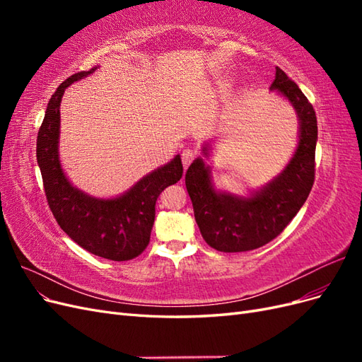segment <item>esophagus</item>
<instances>
[{
    "label": "esophagus",
    "instance_id": "34e87169",
    "mask_svg": "<svg viewBox=\"0 0 362 362\" xmlns=\"http://www.w3.org/2000/svg\"><path fill=\"white\" fill-rule=\"evenodd\" d=\"M194 158V152L192 149H184L182 151V164H184V169H187L190 166V163Z\"/></svg>",
    "mask_w": 362,
    "mask_h": 362
}]
</instances>
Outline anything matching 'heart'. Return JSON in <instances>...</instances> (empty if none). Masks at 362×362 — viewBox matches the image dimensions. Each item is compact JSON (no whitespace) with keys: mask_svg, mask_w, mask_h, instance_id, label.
Returning <instances> with one entry per match:
<instances>
[{"mask_svg":"<svg viewBox=\"0 0 362 362\" xmlns=\"http://www.w3.org/2000/svg\"><path fill=\"white\" fill-rule=\"evenodd\" d=\"M228 84L226 83H218V89H225Z\"/></svg>","mask_w":362,"mask_h":362,"instance_id":"heart-1","label":"heart"}]
</instances>
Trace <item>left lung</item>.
<instances>
[{"label": "left lung", "instance_id": "1", "mask_svg": "<svg viewBox=\"0 0 362 362\" xmlns=\"http://www.w3.org/2000/svg\"><path fill=\"white\" fill-rule=\"evenodd\" d=\"M270 90L290 103L299 124L298 146L276 177L245 194L216 187L206 163L213 156L211 140L204 141V157L194 158L185 172L196 223L205 242L221 252H246L272 242L298 214L313 189L317 145L314 108L299 86L279 68Z\"/></svg>", "mask_w": 362, "mask_h": 362}]
</instances>
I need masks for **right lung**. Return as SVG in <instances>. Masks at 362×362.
Returning <instances> with one entry per match:
<instances>
[{
    "mask_svg": "<svg viewBox=\"0 0 362 362\" xmlns=\"http://www.w3.org/2000/svg\"><path fill=\"white\" fill-rule=\"evenodd\" d=\"M78 72L52 93L37 134L36 157L51 211L60 228L87 252L112 261L140 255L149 243L160 193L182 177L181 156L141 177L113 198H96L69 181L60 161V104L72 83L93 74Z\"/></svg>",
    "mask_w": 362,
    "mask_h": 362,
    "instance_id": "right-lung-1",
    "label": "right lung"
}]
</instances>
